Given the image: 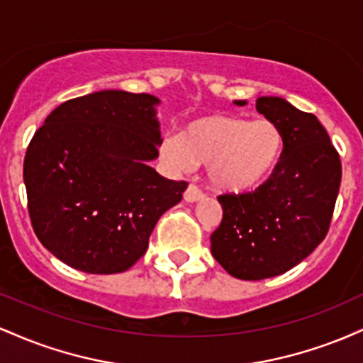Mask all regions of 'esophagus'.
<instances>
[{
  "mask_svg": "<svg viewBox=\"0 0 363 363\" xmlns=\"http://www.w3.org/2000/svg\"><path fill=\"white\" fill-rule=\"evenodd\" d=\"M203 196H205V194H203V191L199 189V187L196 184H189V186H187V189L184 191V199H186V201H189V203L199 201Z\"/></svg>",
  "mask_w": 363,
  "mask_h": 363,
  "instance_id": "esophagus-1",
  "label": "esophagus"
}]
</instances>
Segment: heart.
I'll return each mask as SVG.
<instances>
[{
    "instance_id": "obj_1",
    "label": "heart",
    "mask_w": 363,
    "mask_h": 363,
    "mask_svg": "<svg viewBox=\"0 0 363 363\" xmlns=\"http://www.w3.org/2000/svg\"><path fill=\"white\" fill-rule=\"evenodd\" d=\"M283 135L273 121L213 114L189 121L181 135L160 141V157L176 172L206 164L216 189L245 193L264 182L277 167Z\"/></svg>"
}]
</instances>
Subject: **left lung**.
<instances>
[{"label": "left lung", "mask_w": 363, "mask_h": 363, "mask_svg": "<svg viewBox=\"0 0 363 363\" xmlns=\"http://www.w3.org/2000/svg\"><path fill=\"white\" fill-rule=\"evenodd\" d=\"M256 109L280 128L281 157L257 189L218 196L223 218L211 234V254L239 280L278 277L306 259L328 234L341 182L340 155L314 114L280 97H259Z\"/></svg>", "instance_id": "obj_1"}]
</instances>
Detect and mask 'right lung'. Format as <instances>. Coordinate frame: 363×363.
I'll list each match as a JSON object with an SVG mask.
<instances>
[{
	"instance_id": "add662e5",
	"label": "right lung",
	"mask_w": 363,
	"mask_h": 363,
	"mask_svg": "<svg viewBox=\"0 0 363 363\" xmlns=\"http://www.w3.org/2000/svg\"><path fill=\"white\" fill-rule=\"evenodd\" d=\"M150 94L102 90L56 107L23 160L37 239L65 264L91 274L123 273L147 252L162 215L187 182L162 177L160 124Z\"/></svg>"
}]
</instances>
